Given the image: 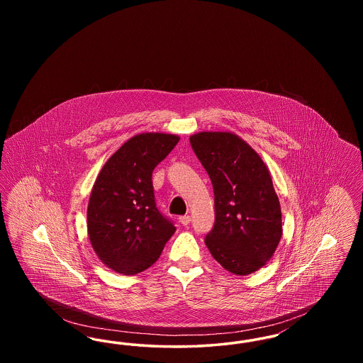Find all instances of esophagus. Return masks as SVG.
<instances>
[{
	"label": "esophagus",
	"mask_w": 363,
	"mask_h": 363,
	"mask_svg": "<svg viewBox=\"0 0 363 363\" xmlns=\"http://www.w3.org/2000/svg\"><path fill=\"white\" fill-rule=\"evenodd\" d=\"M190 220H191V219H190L189 215H185V216H181V218H179V223L182 225H189Z\"/></svg>",
	"instance_id": "esophagus-1"
}]
</instances>
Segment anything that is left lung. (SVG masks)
I'll return each mask as SVG.
<instances>
[{
	"mask_svg": "<svg viewBox=\"0 0 363 363\" xmlns=\"http://www.w3.org/2000/svg\"><path fill=\"white\" fill-rule=\"evenodd\" d=\"M215 193V225L206 237L212 257L234 275L262 268L281 238V209L261 156L231 132L190 136Z\"/></svg>",
	"mask_w": 363,
	"mask_h": 363,
	"instance_id": "8db88e82",
	"label": "left lung"
}]
</instances>
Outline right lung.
<instances>
[{"mask_svg": "<svg viewBox=\"0 0 363 363\" xmlns=\"http://www.w3.org/2000/svg\"><path fill=\"white\" fill-rule=\"evenodd\" d=\"M179 138L140 133L110 156L98 174L86 208L92 249L106 267L136 275L159 259L175 233L156 208L152 172Z\"/></svg>", "mask_w": 363, "mask_h": 363, "instance_id": "right-lung-1", "label": "right lung"}]
</instances>
